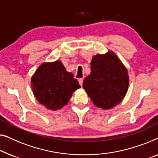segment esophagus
Masks as SVG:
<instances>
[{
  "label": "esophagus",
  "instance_id": "34e87169",
  "mask_svg": "<svg viewBox=\"0 0 158 158\" xmlns=\"http://www.w3.org/2000/svg\"><path fill=\"white\" fill-rule=\"evenodd\" d=\"M78 81H79V84H80V86H82V84H83L84 79H79Z\"/></svg>",
  "mask_w": 158,
  "mask_h": 158
}]
</instances>
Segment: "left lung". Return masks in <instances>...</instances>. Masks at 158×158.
<instances>
[{
    "label": "left lung",
    "instance_id": "8db88e82",
    "mask_svg": "<svg viewBox=\"0 0 158 158\" xmlns=\"http://www.w3.org/2000/svg\"><path fill=\"white\" fill-rule=\"evenodd\" d=\"M91 72L84 80L83 88L97 107L110 110L117 105L127 92L128 72L112 51L97 54L91 61Z\"/></svg>",
    "mask_w": 158,
    "mask_h": 158
}]
</instances>
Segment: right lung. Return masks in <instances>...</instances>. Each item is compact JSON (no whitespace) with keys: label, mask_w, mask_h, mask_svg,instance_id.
I'll use <instances>...</instances> for the list:
<instances>
[{"label":"right lung","mask_w":158,"mask_h":158,"mask_svg":"<svg viewBox=\"0 0 158 158\" xmlns=\"http://www.w3.org/2000/svg\"><path fill=\"white\" fill-rule=\"evenodd\" d=\"M81 86L61 61L44 62L31 77V88L37 101L56 111L68 104L73 92Z\"/></svg>","instance_id":"obj_1"}]
</instances>
